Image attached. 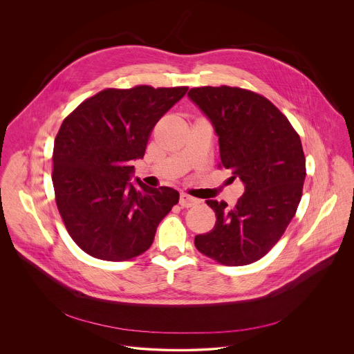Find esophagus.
Segmentation results:
<instances>
[{"mask_svg":"<svg viewBox=\"0 0 354 354\" xmlns=\"http://www.w3.org/2000/svg\"><path fill=\"white\" fill-rule=\"evenodd\" d=\"M197 203H200V200L198 198H196V197H193V196H190V194H187V193H185V192H182L180 193V197H179V205L182 206V207H192V206H196Z\"/></svg>","mask_w":354,"mask_h":354,"instance_id":"34e87169","label":"esophagus"}]
</instances>
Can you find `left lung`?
<instances>
[{"label":"left lung","instance_id":"left-lung-1","mask_svg":"<svg viewBox=\"0 0 354 354\" xmlns=\"http://www.w3.org/2000/svg\"><path fill=\"white\" fill-rule=\"evenodd\" d=\"M189 97L214 126L218 167L245 185L235 206L206 200L216 225L194 238L201 254L225 266L263 258L292 220L302 196L306 157L298 133L265 96L238 86L192 88Z\"/></svg>","mask_w":354,"mask_h":354}]
</instances>
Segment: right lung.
<instances>
[{
  "label": "right lung",
  "mask_w": 354,
  "mask_h": 354,
  "mask_svg": "<svg viewBox=\"0 0 354 354\" xmlns=\"http://www.w3.org/2000/svg\"><path fill=\"white\" fill-rule=\"evenodd\" d=\"M187 86L108 88L85 99L63 122L53 148L56 203L73 241L102 261L133 259L151 246L179 192L130 178L157 122Z\"/></svg>",
  "instance_id": "add662e5"
}]
</instances>
